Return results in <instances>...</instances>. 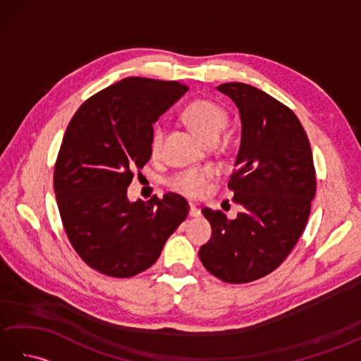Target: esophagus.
I'll list each match as a JSON object with an SVG mask.
<instances>
[{
	"label": "esophagus",
	"instance_id": "34e87169",
	"mask_svg": "<svg viewBox=\"0 0 361 361\" xmlns=\"http://www.w3.org/2000/svg\"><path fill=\"white\" fill-rule=\"evenodd\" d=\"M189 216H190V217H200V216H202V211H200V208H198V206H197V204H194V203H190Z\"/></svg>",
	"mask_w": 361,
	"mask_h": 361
}]
</instances>
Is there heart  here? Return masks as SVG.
I'll return each instance as SVG.
<instances>
[{"instance_id":"heart-1","label":"heart","mask_w":361,"mask_h":361,"mask_svg":"<svg viewBox=\"0 0 361 361\" xmlns=\"http://www.w3.org/2000/svg\"><path fill=\"white\" fill-rule=\"evenodd\" d=\"M181 119L202 137L204 142H217L219 137L228 124V113L217 102L209 99H195L185 106L181 111ZM164 127L155 124L150 132L149 147L153 157H158L163 149ZM214 178L212 169H189L173 175L169 186L175 192H180L186 197L195 198L206 192L209 181Z\"/></svg>"}]
</instances>
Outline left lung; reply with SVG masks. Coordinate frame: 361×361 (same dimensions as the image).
Returning a JSON list of instances; mask_svg holds the SVG:
<instances>
[{"label":"left lung","mask_w":361,"mask_h":361,"mask_svg":"<svg viewBox=\"0 0 361 361\" xmlns=\"http://www.w3.org/2000/svg\"><path fill=\"white\" fill-rule=\"evenodd\" d=\"M219 91L240 113L242 140L228 188L242 212L202 209L212 235L198 251L211 274L228 283H245L274 271L301 237L317 190L309 137L287 105L240 82Z\"/></svg>","instance_id":"left-lung-1"}]
</instances>
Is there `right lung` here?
<instances>
[{
    "mask_svg": "<svg viewBox=\"0 0 361 361\" xmlns=\"http://www.w3.org/2000/svg\"><path fill=\"white\" fill-rule=\"evenodd\" d=\"M186 91L175 80L122 79L87 99L66 128L54 192L73 248L99 273L132 278L147 270L188 217V202L172 192L127 198L133 172L152 157V126Z\"/></svg>",
    "mask_w": 361,
    "mask_h": 361,
    "instance_id": "obj_1",
    "label": "right lung"
}]
</instances>
